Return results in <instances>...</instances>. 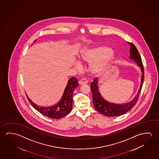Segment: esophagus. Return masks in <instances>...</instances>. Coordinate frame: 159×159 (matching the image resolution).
Masks as SVG:
<instances>
[{
	"instance_id": "1",
	"label": "esophagus",
	"mask_w": 159,
	"mask_h": 159,
	"mask_svg": "<svg viewBox=\"0 0 159 159\" xmlns=\"http://www.w3.org/2000/svg\"><path fill=\"white\" fill-rule=\"evenodd\" d=\"M78 83H79V84H80V85L86 84H87V83H88V81H87V80H86V79L83 78V79H81L80 81H79Z\"/></svg>"
}]
</instances>
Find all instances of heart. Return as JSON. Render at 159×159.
<instances>
[{"label":"heart","mask_w":159,"mask_h":159,"mask_svg":"<svg viewBox=\"0 0 159 159\" xmlns=\"http://www.w3.org/2000/svg\"><path fill=\"white\" fill-rule=\"evenodd\" d=\"M81 60L89 63V70L94 75H101L109 67L114 58V53L111 48L104 45L85 48L80 55ZM80 65L81 62H77Z\"/></svg>","instance_id":"heart-1"}]
</instances>
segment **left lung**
<instances>
[{
  "label": "left lung",
  "mask_w": 159,
  "mask_h": 159,
  "mask_svg": "<svg viewBox=\"0 0 159 159\" xmlns=\"http://www.w3.org/2000/svg\"><path fill=\"white\" fill-rule=\"evenodd\" d=\"M130 45V59L133 60L138 65L141 69L142 76L141 84L139 91L133 100L125 103L116 104L111 103L106 101L101 95L99 91L98 79L95 78L93 82L91 83V89L93 96V103L94 108L100 113L107 116H117L126 113L136 104L139 98V94L141 92L144 80V70L141 57L136 47L132 43H128Z\"/></svg>",
  "instance_id": "left-lung-1"
}]
</instances>
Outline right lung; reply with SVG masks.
<instances>
[{"label": "right lung", "instance_id": "right-lung-1", "mask_svg": "<svg viewBox=\"0 0 159 159\" xmlns=\"http://www.w3.org/2000/svg\"><path fill=\"white\" fill-rule=\"evenodd\" d=\"M36 40L34 41L35 42ZM79 84L75 77H72L68 81L63 95L60 101L55 105L49 107H40L34 103L28 95L26 97L33 107L43 116L50 118L58 119L63 118L70 113L72 109L73 92Z\"/></svg>", "mask_w": 159, "mask_h": 159}]
</instances>
